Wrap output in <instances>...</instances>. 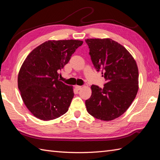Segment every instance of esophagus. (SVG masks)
Here are the masks:
<instances>
[{"instance_id":"34e87169","label":"esophagus","mask_w":160,"mask_h":160,"mask_svg":"<svg viewBox=\"0 0 160 160\" xmlns=\"http://www.w3.org/2000/svg\"><path fill=\"white\" fill-rule=\"evenodd\" d=\"M75 88H76L77 90H80L81 89H82V87L78 86V85H76V86H75Z\"/></svg>"}]
</instances>
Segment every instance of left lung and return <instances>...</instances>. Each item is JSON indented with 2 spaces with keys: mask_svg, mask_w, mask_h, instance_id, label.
Returning <instances> with one entry per match:
<instances>
[{
  "mask_svg": "<svg viewBox=\"0 0 160 160\" xmlns=\"http://www.w3.org/2000/svg\"><path fill=\"white\" fill-rule=\"evenodd\" d=\"M97 71L106 80L102 89L91 86V96L85 101L87 110L98 120H113L127 111L138 91L136 62L128 51L110 38L85 40Z\"/></svg>",
  "mask_w": 160,
  "mask_h": 160,
  "instance_id": "1",
  "label": "left lung"
}]
</instances>
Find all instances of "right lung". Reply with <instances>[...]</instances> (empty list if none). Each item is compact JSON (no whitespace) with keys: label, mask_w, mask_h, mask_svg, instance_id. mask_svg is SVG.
Masks as SVG:
<instances>
[{"label":"right lung","mask_w":160,"mask_h":160,"mask_svg":"<svg viewBox=\"0 0 160 160\" xmlns=\"http://www.w3.org/2000/svg\"><path fill=\"white\" fill-rule=\"evenodd\" d=\"M82 43L78 40H48L24 61L18 73V89L25 106L37 118L54 120L69 109L73 87L60 81L58 71Z\"/></svg>","instance_id":"1"}]
</instances>
